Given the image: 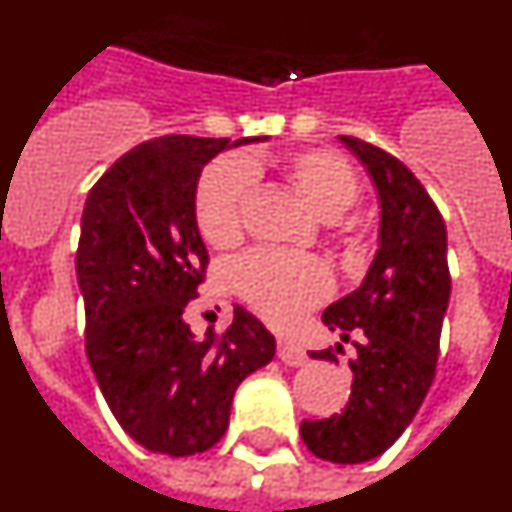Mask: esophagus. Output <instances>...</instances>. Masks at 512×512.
Masks as SVG:
<instances>
[{
	"label": "esophagus",
	"instance_id": "esophagus-1",
	"mask_svg": "<svg viewBox=\"0 0 512 512\" xmlns=\"http://www.w3.org/2000/svg\"><path fill=\"white\" fill-rule=\"evenodd\" d=\"M277 356L284 361V364L289 366H300L307 361V354L305 348L300 346V343H292V341H279L277 343Z\"/></svg>",
	"mask_w": 512,
	"mask_h": 512
}]
</instances>
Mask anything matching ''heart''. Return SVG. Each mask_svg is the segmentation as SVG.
<instances>
[{"label": "heart", "mask_w": 512, "mask_h": 512, "mask_svg": "<svg viewBox=\"0 0 512 512\" xmlns=\"http://www.w3.org/2000/svg\"><path fill=\"white\" fill-rule=\"evenodd\" d=\"M259 166V161L251 158L223 161L202 174L194 194V220L210 246L230 248L243 238L246 202ZM274 166L284 182L328 220L343 215L359 200V179L338 153L310 148L282 156ZM230 282L235 295L274 325H292L302 312L320 305L333 289L330 269L320 259L269 248L235 259L230 266Z\"/></svg>", "instance_id": "b5f03b06"}]
</instances>
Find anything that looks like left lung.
I'll return each instance as SVG.
<instances>
[{"label":"left lung","mask_w":512,"mask_h":512,"mask_svg":"<svg viewBox=\"0 0 512 512\" xmlns=\"http://www.w3.org/2000/svg\"><path fill=\"white\" fill-rule=\"evenodd\" d=\"M338 138L377 184L382 228L364 284L323 312V323L356 348V359L348 361L351 397L341 413L302 420L300 436L318 459L361 464L390 449L431 390L451 274L446 225L418 176L366 140ZM336 351H343L341 343ZM310 356L338 361L333 348Z\"/></svg>","instance_id":"left-lung-1"}]
</instances>
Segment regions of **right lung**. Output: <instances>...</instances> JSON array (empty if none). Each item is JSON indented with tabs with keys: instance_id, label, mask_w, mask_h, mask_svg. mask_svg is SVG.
Returning <instances> with one entry per match:
<instances>
[{
	"instance_id": "right-lung-1",
	"label": "right lung",
	"mask_w": 512,
	"mask_h": 512,
	"mask_svg": "<svg viewBox=\"0 0 512 512\" xmlns=\"http://www.w3.org/2000/svg\"><path fill=\"white\" fill-rule=\"evenodd\" d=\"M266 138H241L233 146ZM230 138L161 135L120 156L89 189L76 248L87 359L112 415L148 451L192 456L228 431L238 384L274 359V336L235 305L233 323L194 338L207 248L197 179Z\"/></svg>"
}]
</instances>
